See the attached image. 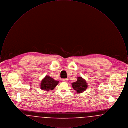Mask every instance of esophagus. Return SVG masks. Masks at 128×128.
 I'll use <instances>...</instances> for the list:
<instances>
[{
  "label": "esophagus",
  "mask_w": 128,
  "mask_h": 128,
  "mask_svg": "<svg viewBox=\"0 0 128 128\" xmlns=\"http://www.w3.org/2000/svg\"><path fill=\"white\" fill-rule=\"evenodd\" d=\"M62 80L64 82H67L68 81V79H64Z\"/></svg>",
  "instance_id": "esophagus-1"
}]
</instances>
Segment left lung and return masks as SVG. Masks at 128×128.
Masks as SVG:
<instances>
[{"label":"left lung","mask_w":128,"mask_h":128,"mask_svg":"<svg viewBox=\"0 0 128 128\" xmlns=\"http://www.w3.org/2000/svg\"><path fill=\"white\" fill-rule=\"evenodd\" d=\"M73 89L77 94L82 93L85 91L88 88V84L84 79L82 77H78L77 81L72 84Z\"/></svg>","instance_id":"8db88e82"}]
</instances>
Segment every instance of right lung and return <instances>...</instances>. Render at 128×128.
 <instances>
[{
  "label": "right lung",
  "mask_w": 128,
  "mask_h": 128,
  "mask_svg": "<svg viewBox=\"0 0 128 128\" xmlns=\"http://www.w3.org/2000/svg\"><path fill=\"white\" fill-rule=\"evenodd\" d=\"M58 83L59 81L55 80L50 76L46 75L41 80L40 86L42 90L49 92L50 90H54Z\"/></svg>",
  "instance_id": "obj_1"
}]
</instances>
